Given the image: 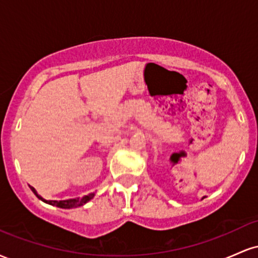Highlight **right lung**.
Masks as SVG:
<instances>
[{"label":"right lung","instance_id":"1","mask_svg":"<svg viewBox=\"0 0 258 258\" xmlns=\"http://www.w3.org/2000/svg\"><path fill=\"white\" fill-rule=\"evenodd\" d=\"M30 189L32 191H34L35 195L38 198V199H41L44 203L49 204V205H53V206H57V207H60V209H73V207H79V206H82L85 205L87 201H90L92 198L94 197V194L92 193L90 195H87V197L82 198V199H69V200H60V201H57V200H44L43 198H41L40 195L36 193V190H35L34 186H30Z\"/></svg>","mask_w":258,"mask_h":258}]
</instances>
